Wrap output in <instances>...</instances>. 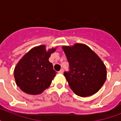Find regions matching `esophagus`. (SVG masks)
I'll return each instance as SVG.
<instances>
[{
	"instance_id": "1",
	"label": "esophagus",
	"mask_w": 121,
	"mask_h": 121,
	"mask_svg": "<svg viewBox=\"0 0 121 121\" xmlns=\"http://www.w3.org/2000/svg\"><path fill=\"white\" fill-rule=\"evenodd\" d=\"M59 73H63V69H61V70L59 71Z\"/></svg>"
}]
</instances>
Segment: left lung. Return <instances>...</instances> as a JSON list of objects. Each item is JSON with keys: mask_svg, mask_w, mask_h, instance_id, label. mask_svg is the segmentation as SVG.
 Masks as SVG:
<instances>
[{"mask_svg": "<svg viewBox=\"0 0 121 121\" xmlns=\"http://www.w3.org/2000/svg\"><path fill=\"white\" fill-rule=\"evenodd\" d=\"M70 66L64 76L70 88L77 95L85 97L96 94L107 78L106 66L99 56L86 44L63 46Z\"/></svg>", "mask_w": 121, "mask_h": 121, "instance_id": "8db88e82", "label": "left lung"}]
</instances>
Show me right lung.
<instances>
[{
	"instance_id": "obj_1",
	"label": "right lung",
	"mask_w": 121,
	"mask_h": 121,
	"mask_svg": "<svg viewBox=\"0 0 121 121\" xmlns=\"http://www.w3.org/2000/svg\"><path fill=\"white\" fill-rule=\"evenodd\" d=\"M56 48L46 50L45 45L34 47L24 55L14 68L16 85L30 95L41 94L50 86L57 73L49 61L51 53Z\"/></svg>"
}]
</instances>
